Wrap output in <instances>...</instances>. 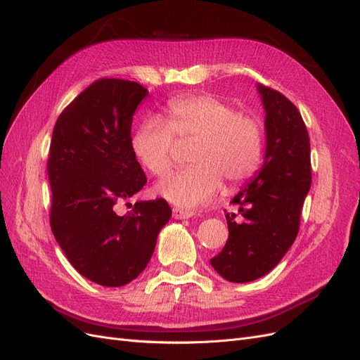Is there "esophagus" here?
Instances as JSON below:
<instances>
[{"instance_id": "1", "label": "esophagus", "mask_w": 360, "mask_h": 360, "mask_svg": "<svg viewBox=\"0 0 360 360\" xmlns=\"http://www.w3.org/2000/svg\"><path fill=\"white\" fill-rule=\"evenodd\" d=\"M173 217L176 220H186V219L193 217V212L184 211V210H179V208H173Z\"/></svg>"}]
</instances>
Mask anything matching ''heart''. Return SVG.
<instances>
[{"label":"heart","instance_id":"heart-1","mask_svg":"<svg viewBox=\"0 0 360 360\" xmlns=\"http://www.w3.org/2000/svg\"><path fill=\"white\" fill-rule=\"evenodd\" d=\"M174 136L196 140L191 149L194 166L164 178L157 191L181 208L210 202L223 186H241L259 169L264 157V132L259 120L238 112L229 102L214 95L174 98L166 107V120L149 116L131 139L136 158L155 176L173 164Z\"/></svg>","mask_w":360,"mask_h":360}]
</instances>
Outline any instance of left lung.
<instances>
[{"label":"left lung","mask_w":360,"mask_h":360,"mask_svg":"<svg viewBox=\"0 0 360 360\" xmlns=\"http://www.w3.org/2000/svg\"><path fill=\"white\" fill-rule=\"evenodd\" d=\"M265 110V155L261 170L226 212L229 238L211 265L223 279L244 283L270 273L299 233L311 188V143L302 115L281 91L256 86Z\"/></svg>","instance_id":"left-lung-1"}]
</instances>
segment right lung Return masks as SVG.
Wrapping results in <instances>:
<instances>
[{"label": "right lung", "mask_w": 360, "mask_h": 360, "mask_svg": "<svg viewBox=\"0 0 360 360\" xmlns=\"http://www.w3.org/2000/svg\"><path fill=\"white\" fill-rule=\"evenodd\" d=\"M148 94L136 81L98 79L63 110L53 131L51 229L74 269L102 286L134 281L172 217L164 199L136 202L125 215L115 211L146 184L131 125Z\"/></svg>", "instance_id": "1"}]
</instances>
